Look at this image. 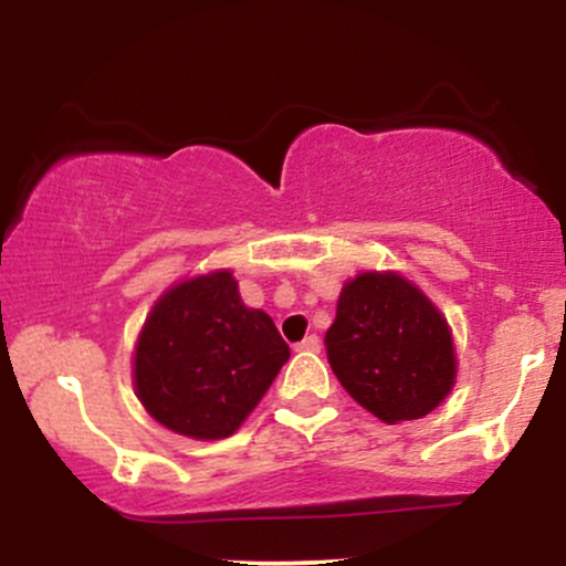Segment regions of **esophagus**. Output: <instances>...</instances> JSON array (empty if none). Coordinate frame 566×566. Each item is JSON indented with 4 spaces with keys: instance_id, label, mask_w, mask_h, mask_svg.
<instances>
[{
    "instance_id": "esophagus-1",
    "label": "esophagus",
    "mask_w": 566,
    "mask_h": 566,
    "mask_svg": "<svg viewBox=\"0 0 566 566\" xmlns=\"http://www.w3.org/2000/svg\"><path fill=\"white\" fill-rule=\"evenodd\" d=\"M319 348H322V340L316 335H305L301 343H295V350H311V354H314V350Z\"/></svg>"
}]
</instances>
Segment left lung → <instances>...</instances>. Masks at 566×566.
I'll use <instances>...</instances> for the list:
<instances>
[{"mask_svg":"<svg viewBox=\"0 0 566 566\" xmlns=\"http://www.w3.org/2000/svg\"><path fill=\"white\" fill-rule=\"evenodd\" d=\"M324 346L343 388L382 423L423 418L454 382L450 327L399 274L348 282Z\"/></svg>","mask_w":566,"mask_h":566,"instance_id":"obj_1","label":"left lung"}]
</instances>
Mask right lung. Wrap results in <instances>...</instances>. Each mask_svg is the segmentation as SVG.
I'll list each match as a JSON object with an SVG mask.
<instances>
[{"mask_svg": "<svg viewBox=\"0 0 566 566\" xmlns=\"http://www.w3.org/2000/svg\"><path fill=\"white\" fill-rule=\"evenodd\" d=\"M290 359L269 314L247 308L229 271L191 279L154 305L135 350V391L154 420L226 439Z\"/></svg>", "mask_w": 566, "mask_h": 566, "instance_id": "1", "label": "right lung"}]
</instances>
